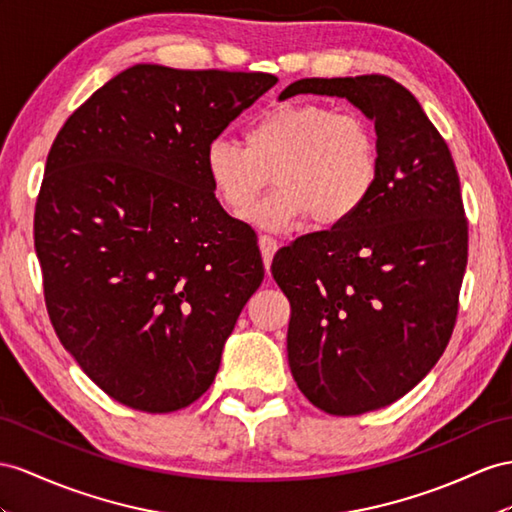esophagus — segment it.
<instances>
[{
	"label": "esophagus",
	"instance_id": "obj_1",
	"mask_svg": "<svg viewBox=\"0 0 512 512\" xmlns=\"http://www.w3.org/2000/svg\"><path fill=\"white\" fill-rule=\"evenodd\" d=\"M259 248H261V257H264V266H266V272H268L270 264H272V257L279 248V242L270 238V235H259Z\"/></svg>",
	"mask_w": 512,
	"mask_h": 512
}]
</instances>
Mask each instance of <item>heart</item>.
Instances as JSON below:
<instances>
[{"instance_id":"heart-1","label":"heart","mask_w":512,"mask_h":512,"mask_svg":"<svg viewBox=\"0 0 512 512\" xmlns=\"http://www.w3.org/2000/svg\"><path fill=\"white\" fill-rule=\"evenodd\" d=\"M205 173L218 201L244 216L270 183L251 222L266 231L290 229L307 216L320 229L344 225L372 199L381 179V142L374 125L352 110L324 103H281L244 131V144L214 138Z\"/></svg>"}]
</instances>
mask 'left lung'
Here are the masks:
<instances>
[{
	"label": "left lung",
	"mask_w": 512,
	"mask_h": 512,
	"mask_svg": "<svg viewBox=\"0 0 512 512\" xmlns=\"http://www.w3.org/2000/svg\"><path fill=\"white\" fill-rule=\"evenodd\" d=\"M294 95L348 99L381 142V179L361 212L272 259L292 305L298 389L324 413L361 415L409 393L450 342L467 266L461 181L448 144L391 77H307L279 99Z\"/></svg>",
	"instance_id": "left-lung-1"
}]
</instances>
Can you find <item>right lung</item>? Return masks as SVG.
Returning <instances> with one entry per match:
<instances>
[{"mask_svg":"<svg viewBox=\"0 0 512 512\" xmlns=\"http://www.w3.org/2000/svg\"><path fill=\"white\" fill-rule=\"evenodd\" d=\"M277 82L136 64L51 144L34 214L49 318L90 381L129 409L199 400L264 281L257 235L220 207L205 149Z\"/></svg>","mask_w":512,"mask_h":512,"instance_id":"right-lung-1","label":"right lung"}]
</instances>
